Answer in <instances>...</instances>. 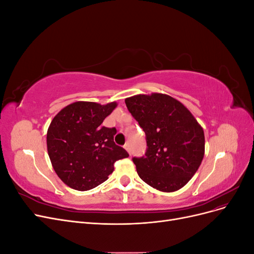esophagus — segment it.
<instances>
[{"label":"esophagus","instance_id":"34e87169","mask_svg":"<svg viewBox=\"0 0 254 254\" xmlns=\"http://www.w3.org/2000/svg\"><path fill=\"white\" fill-rule=\"evenodd\" d=\"M124 148H125V149L130 153V146H129V144H128V143H126V144L124 145Z\"/></svg>","mask_w":254,"mask_h":254}]
</instances>
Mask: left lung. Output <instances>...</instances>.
<instances>
[{"instance_id": "left-lung-1", "label": "left lung", "mask_w": 254, "mask_h": 254, "mask_svg": "<svg viewBox=\"0 0 254 254\" xmlns=\"http://www.w3.org/2000/svg\"><path fill=\"white\" fill-rule=\"evenodd\" d=\"M125 103L143 128L148 146L145 157L132 159L137 175L161 191L182 189L204 156L201 125L186 106L167 94H137Z\"/></svg>"}]
</instances>
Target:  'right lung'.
<instances>
[{"instance_id":"right-lung-1","label":"right lung","mask_w":254,"mask_h":254,"mask_svg":"<svg viewBox=\"0 0 254 254\" xmlns=\"http://www.w3.org/2000/svg\"><path fill=\"white\" fill-rule=\"evenodd\" d=\"M117 107V102H75L52 120L47 133L49 157L54 171L68 188H96L112 174L115 161L129 157L113 141L117 129L102 126Z\"/></svg>"}]
</instances>
